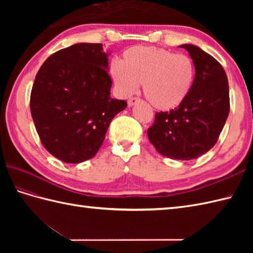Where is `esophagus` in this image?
<instances>
[{"label": "esophagus", "mask_w": 253, "mask_h": 253, "mask_svg": "<svg viewBox=\"0 0 253 253\" xmlns=\"http://www.w3.org/2000/svg\"><path fill=\"white\" fill-rule=\"evenodd\" d=\"M139 101H140V99H138V98H130L129 100H128V106L131 107V106L135 105L136 103H138Z\"/></svg>", "instance_id": "esophagus-1"}]
</instances>
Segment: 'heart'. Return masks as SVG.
Returning <instances> with one entry per match:
<instances>
[{
  "label": "heart",
  "mask_w": 253,
  "mask_h": 253,
  "mask_svg": "<svg viewBox=\"0 0 253 253\" xmlns=\"http://www.w3.org/2000/svg\"><path fill=\"white\" fill-rule=\"evenodd\" d=\"M110 75L121 95L135 93L142 84L150 103L158 110L169 111L189 95L196 71L188 55L153 46H133L124 52L122 63L111 64Z\"/></svg>",
  "instance_id": "heart-1"
}]
</instances>
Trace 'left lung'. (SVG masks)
<instances>
[{
  "mask_svg": "<svg viewBox=\"0 0 253 253\" xmlns=\"http://www.w3.org/2000/svg\"><path fill=\"white\" fill-rule=\"evenodd\" d=\"M179 46L188 51L195 65L192 89L178 107L155 114L148 137L163 157L188 161L216 143L229 114V87L226 73L215 58L197 45Z\"/></svg>",
  "mask_w": 253,
  "mask_h": 253,
  "instance_id": "obj_1",
  "label": "left lung"
}]
</instances>
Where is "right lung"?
<instances>
[{
  "label": "right lung",
  "instance_id": "obj_1",
  "mask_svg": "<svg viewBox=\"0 0 253 253\" xmlns=\"http://www.w3.org/2000/svg\"><path fill=\"white\" fill-rule=\"evenodd\" d=\"M110 52L102 43H76L42 64L30 95L38 135L53 157L65 163L92 159L110 123L127 102L111 98Z\"/></svg>",
  "mask_w": 253,
  "mask_h": 253
}]
</instances>
